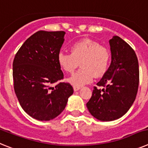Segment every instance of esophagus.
<instances>
[{
    "mask_svg": "<svg viewBox=\"0 0 148 148\" xmlns=\"http://www.w3.org/2000/svg\"><path fill=\"white\" fill-rule=\"evenodd\" d=\"M81 89V87H73V90H74V91H78V90H79Z\"/></svg>",
    "mask_w": 148,
    "mask_h": 148,
    "instance_id": "1",
    "label": "esophagus"
}]
</instances>
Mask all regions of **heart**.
<instances>
[{
  "label": "heart",
  "mask_w": 148,
  "mask_h": 148,
  "mask_svg": "<svg viewBox=\"0 0 148 148\" xmlns=\"http://www.w3.org/2000/svg\"><path fill=\"white\" fill-rule=\"evenodd\" d=\"M60 67L67 73H73L78 66L80 70L67 79L74 87H81L90 83L94 76L99 78L108 70L110 53L105 47L95 40L84 39L70 47V53L60 52L57 57Z\"/></svg>",
  "instance_id": "obj_1"
}]
</instances>
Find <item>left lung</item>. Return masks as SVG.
Returning <instances> with one entry per match:
<instances>
[{
  "mask_svg": "<svg viewBox=\"0 0 148 148\" xmlns=\"http://www.w3.org/2000/svg\"><path fill=\"white\" fill-rule=\"evenodd\" d=\"M111 63L94 87L87 103L90 114L99 121H110L121 118L135 101L139 82L138 62L135 52L119 36L109 40Z\"/></svg>",
  "mask_w": 148,
  "mask_h": 148,
  "instance_id": "8db88e82",
  "label": "left lung"
}]
</instances>
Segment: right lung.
<instances>
[{
    "label": "right lung",
    "mask_w": 148,
    "mask_h": 148,
    "mask_svg": "<svg viewBox=\"0 0 148 148\" xmlns=\"http://www.w3.org/2000/svg\"><path fill=\"white\" fill-rule=\"evenodd\" d=\"M65 32L38 31L21 47L13 61L14 89L21 108L33 119L49 121L61 114L73 93L69 83L52 84L64 78L57 57Z\"/></svg>",
    "instance_id": "right-lung-1"
}]
</instances>
